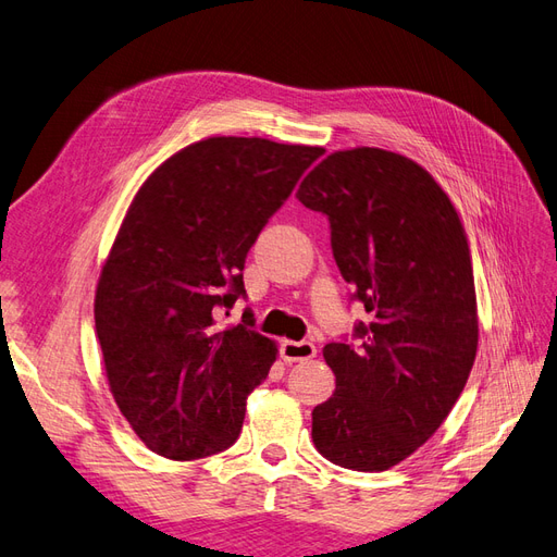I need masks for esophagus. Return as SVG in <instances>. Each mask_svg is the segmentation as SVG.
<instances>
[{"mask_svg":"<svg viewBox=\"0 0 557 557\" xmlns=\"http://www.w3.org/2000/svg\"><path fill=\"white\" fill-rule=\"evenodd\" d=\"M281 358L285 362H301L315 358V346L311 342H281Z\"/></svg>","mask_w":557,"mask_h":557,"instance_id":"1","label":"esophagus"}]
</instances>
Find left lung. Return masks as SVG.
Here are the masks:
<instances>
[{"label": "left lung", "mask_w": 557, "mask_h": 557, "mask_svg": "<svg viewBox=\"0 0 557 557\" xmlns=\"http://www.w3.org/2000/svg\"><path fill=\"white\" fill-rule=\"evenodd\" d=\"M297 199L330 221L332 256L372 315L323 348L336 391L313 409L330 462L391 469L423 446L465 391L479 346L467 234L423 166L381 148L336 150Z\"/></svg>", "instance_id": "left-lung-1"}]
</instances>
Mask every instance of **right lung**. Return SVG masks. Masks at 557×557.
I'll return each instance as SVG.
<instances>
[{"mask_svg": "<svg viewBox=\"0 0 557 557\" xmlns=\"http://www.w3.org/2000/svg\"><path fill=\"white\" fill-rule=\"evenodd\" d=\"M318 146L211 137L164 160L134 195L102 267L95 330L117 409L162 458L197 460L230 448L246 399L276 360V344L244 311L250 246Z\"/></svg>", "mask_w": 557, "mask_h": 557, "instance_id": "add662e5", "label": "right lung"}]
</instances>
